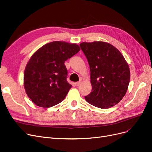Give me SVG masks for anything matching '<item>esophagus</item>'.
<instances>
[{"label":"esophagus","mask_w":152,"mask_h":152,"mask_svg":"<svg viewBox=\"0 0 152 152\" xmlns=\"http://www.w3.org/2000/svg\"><path fill=\"white\" fill-rule=\"evenodd\" d=\"M75 84L76 86H79L81 84V82H77Z\"/></svg>","instance_id":"obj_1"}]
</instances>
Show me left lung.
Instances as JSON below:
<instances>
[{
  "label": "left lung",
  "mask_w": 152,
  "mask_h": 152,
  "mask_svg": "<svg viewBox=\"0 0 152 152\" xmlns=\"http://www.w3.org/2000/svg\"><path fill=\"white\" fill-rule=\"evenodd\" d=\"M80 46L90 66L92 87L86 100L102 109L116 105L126 94L130 80L129 68L123 55L104 41L83 42Z\"/></svg>",
  "instance_id": "8db88e82"
}]
</instances>
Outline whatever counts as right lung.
Instances as JSON below:
<instances>
[{"label": "right lung", "mask_w": 152, "mask_h": 152, "mask_svg": "<svg viewBox=\"0 0 152 152\" xmlns=\"http://www.w3.org/2000/svg\"><path fill=\"white\" fill-rule=\"evenodd\" d=\"M80 46L65 41H53L31 56L24 74L26 94L36 106L50 107L60 103L72 85L67 82L65 61L80 51Z\"/></svg>", "instance_id": "obj_1"}]
</instances>
